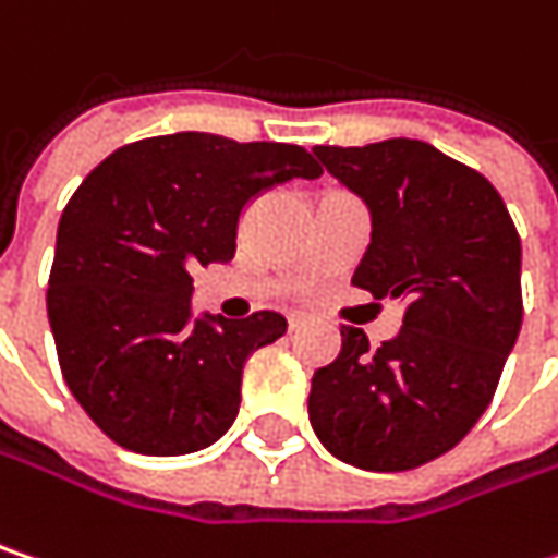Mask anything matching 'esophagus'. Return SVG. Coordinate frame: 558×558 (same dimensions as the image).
<instances>
[{
	"instance_id": "esophagus-1",
	"label": "esophagus",
	"mask_w": 558,
	"mask_h": 558,
	"mask_svg": "<svg viewBox=\"0 0 558 558\" xmlns=\"http://www.w3.org/2000/svg\"><path fill=\"white\" fill-rule=\"evenodd\" d=\"M306 328V315H290V331H300Z\"/></svg>"
}]
</instances>
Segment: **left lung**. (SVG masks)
<instances>
[{
  "instance_id": "obj_1",
  "label": "left lung",
  "mask_w": 558,
  "mask_h": 558,
  "mask_svg": "<svg viewBox=\"0 0 558 558\" xmlns=\"http://www.w3.org/2000/svg\"><path fill=\"white\" fill-rule=\"evenodd\" d=\"M325 170L366 202L369 248L353 283L404 303L391 341L341 328L315 369L310 423L335 458L410 471L461 442L489 408L521 331V240L502 195L426 142L318 145Z\"/></svg>"
}]
</instances>
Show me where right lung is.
I'll list each match as a JSON object with an SVG mask.
<instances>
[{
    "label": "right lung",
    "mask_w": 558,
    "mask_h": 558,
    "mask_svg": "<svg viewBox=\"0 0 558 558\" xmlns=\"http://www.w3.org/2000/svg\"><path fill=\"white\" fill-rule=\"evenodd\" d=\"M296 177H322L300 145L177 132L113 150L75 189L47 312L69 391L116 445L189 454L233 426L248 353L287 318H192V271L230 262L243 208Z\"/></svg>",
    "instance_id": "add662e5"
}]
</instances>
